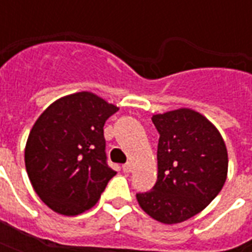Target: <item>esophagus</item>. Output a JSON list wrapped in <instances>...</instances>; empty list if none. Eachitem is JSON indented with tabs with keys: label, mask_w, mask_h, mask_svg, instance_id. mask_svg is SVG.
Here are the masks:
<instances>
[{
	"label": "esophagus",
	"mask_w": 252,
	"mask_h": 252,
	"mask_svg": "<svg viewBox=\"0 0 252 252\" xmlns=\"http://www.w3.org/2000/svg\"><path fill=\"white\" fill-rule=\"evenodd\" d=\"M123 171H124V173H131V171H132V163H129V162H128V163L123 164Z\"/></svg>",
	"instance_id": "34e87169"
}]
</instances>
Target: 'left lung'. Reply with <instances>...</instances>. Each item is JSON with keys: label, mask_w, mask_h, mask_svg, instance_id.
Returning <instances> with one entry per match:
<instances>
[{"label": "left lung", "mask_w": 252, "mask_h": 252, "mask_svg": "<svg viewBox=\"0 0 252 252\" xmlns=\"http://www.w3.org/2000/svg\"><path fill=\"white\" fill-rule=\"evenodd\" d=\"M159 132L158 180L137 193L143 211L164 224L182 222L209 205L227 180L228 154L220 132L195 110L154 115Z\"/></svg>", "instance_id": "8db88e82"}]
</instances>
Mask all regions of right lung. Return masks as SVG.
<instances>
[{
    "label": "right lung",
    "instance_id": "add662e5",
    "mask_svg": "<svg viewBox=\"0 0 252 252\" xmlns=\"http://www.w3.org/2000/svg\"><path fill=\"white\" fill-rule=\"evenodd\" d=\"M119 110L89 92L57 99L36 120L25 146V169L52 211L75 216L101 197L116 171L108 166L104 124Z\"/></svg>",
    "mask_w": 252,
    "mask_h": 252
}]
</instances>
